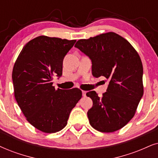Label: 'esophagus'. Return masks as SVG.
<instances>
[{
  "label": "esophagus",
  "instance_id": "34e87169",
  "mask_svg": "<svg viewBox=\"0 0 158 158\" xmlns=\"http://www.w3.org/2000/svg\"><path fill=\"white\" fill-rule=\"evenodd\" d=\"M86 94H87V92L86 91H82V95L84 97L86 96Z\"/></svg>",
  "mask_w": 158,
  "mask_h": 158
}]
</instances>
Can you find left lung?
<instances>
[{
    "mask_svg": "<svg viewBox=\"0 0 158 158\" xmlns=\"http://www.w3.org/2000/svg\"><path fill=\"white\" fill-rule=\"evenodd\" d=\"M75 47L91 60L94 77L109 80L102 97L95 91L86 94L93 100L87 111L89 124L100 132L118 131L133 118L143 96V65L139 54L113 32L79 40Z\"/></svg>",
    "mask_w": 158,
    "mask_h": 158,
    "instance_id": "obj_1",
    "label": "left lung"
}]
</instances>
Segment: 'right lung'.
Masks as SVG:
<instances>
[{
	"mask_svg": "<svg viewBox=\"0 0 158 158\" xmlns=\"http://www.w3.org/2000/svg\"><path fill=\"white\" fill-rule=\"evenodd\" d=\"M76 40L40 35L24 46L12 71L15 97L26 119L44 133L58 132L82 93L78 88L55 89V75L61 77L63 61Z\"/></svg>",
	"mask_w": 158,
	"mask_h": 158,
	"instance_id": "obj_1",
	"label": "right lung"
}]
</instances>
